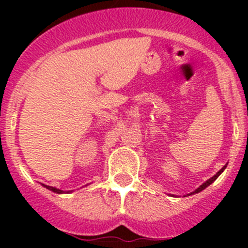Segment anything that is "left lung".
Segmentation results:
<instances>
[{
	"instance_id": "left-lung-1",
	"label": "left lung",
	"mask_w": 248,
	"mask_h": 248,
	"mask_svg": "<svg viewBox=\"0 0 248 248\" xmlns=\"http://www.w3.org/2000/svg\"><path fill=\"white\" fill-rule=\"evenodd\" d=\"M225 169H226V165L223 166V168H222V169H221V170H220V171H218V172H217V174H216V175H214V176H212V177H211V179H209V180L206 181V183H203V184H202V185H201V186H200V187H198V189L195 190V191H194V192H191V194H190V195H192V194H198V192L202 191V190H203V189H206V187H207V186H209V185H211V184H212V183H214V181H215V180H216V179H217V177H218V176H220V175H221V172H222V171H223V170H225Z\"/></svg>"
}]
</instances>
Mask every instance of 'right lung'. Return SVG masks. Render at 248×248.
<instances>
[{
  "label": "right lung",
  "instance_id": "right-lung-1",
  "mask_svg": "<svg viewBox=\"0 0 248 248\" xmlns=\"http://www.w3.org/2000/svg\"><path fill=\"white\" fill-rule=\"evenodd\" d=\"M45 187H47L48 190H50V191H53V192H57V194H63V190H59V189H56V187H52V186H47V185H43Z\"/></svg>",
  "mask_w": 248,
  "mask_h": 248
}]
</instances>
